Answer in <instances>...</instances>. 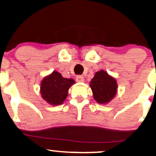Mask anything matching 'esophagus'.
<instances>
[{
    "mask_svg": "<svg viewBox=\"0 0 156 156\" xmlns=\"http://www.w3.org/2000/svg\"><path fill=\"white\" fill-rule=\"evenodd\" d=\"M76 80L78 82H83L84 81V78L82 76H76Z\"/></svg>",
    "mask_w": 156,
    "mask_h": 156,
    "instance_id": "obj_1",
    "label": "esophagus"
}]
</instances>
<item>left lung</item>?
<instances>
[{"mask_svg": "<svg viewBox=\"0 0 156 156\" xmlns=\"http://www.w3.org/2000/svg\"><path fill=\"white\" fill-rule=\"evenodd\" d=\"M94 99L100 104L110 102L116 95L117 83L115 78L104 70L97 72L90 82Z\"/></svg>", "mask_w": 156, "mask_h": 156, "instance_id": "8db88e82", "label": "left lung"}]
</instances>
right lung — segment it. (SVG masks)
I'll return each instance as SVG.
<instances>
[{"instance_id":"right-lung-1","label":"right lung","mask_w":156,"mask_h":156,"mask_svg":"<svg viewBox=\"0 0 156 156\" xmlns=\"http://www.w3.org/2000/svg\"><path fill=\"white\" fill-rule=\"evenodd\" d=\"M74 83L72 78H63L59 73L53 71L41 82V94L49 104L61 105L67 98L68 89Z\"/></svg>"}]
</instances>
